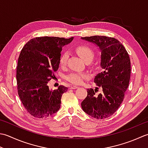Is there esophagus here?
<instances>
[{"label":"esophagus","instance_id":"obj_1","mask_svg":"<svg viewBox=\"0 0 148 148\" xmlns=\"http://www.w3.org/2000/svg\"><path fill=\"white\" fill-rule=\"evenodd\" d=\"M77 88H78V86H70L71 89H76Z\"/></svg>","mask_w":148,"mask_h":148}]
</instances>
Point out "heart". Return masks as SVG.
Wrapping results in <instances>:
<instances>
[{
  "label": "heart",
  "instance_id": "b5f03b06",
  "mask_svg": "<svg viewBox=\"0 0 148 148\" xmlns=\"http://www.w3.org/2000/svg\"><path fill=\"white\" fill-rule=\"evenodd\" d=\"M76 52L82 59L86 61H91L94 57V52L88 46L81 45L76 48ZM69 58V53L67 51H64L61 54L59 59V63L61 66H66ZM89 77V74L86 72H72L65 76V79L70 83L74 85H81Z\"/></svg>",
  "mask_w": 148,
  "mask_h": 148
}]
</instances>
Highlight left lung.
<instances>
[{
  "label": "left lung",
  "mask_w": 148,
  "mask_h": 148,
  "mask_svg": "<svg viewBox=\"0 0 148 148\" xmlns=\"http://www.w3.org/2000/svg\"><path fill=\"white\" fill-rule=\"evenodd\" d=\"M83 40L94 43L101 52L102 71L94 78V82L103 91L88 88L86 97L82 102L83 111L97 119L108 118L119 108L128 87L131 62L124 45L115 38L105 36L82 37Z\"/></svg>",
  "instance_id": "obj_1"
}]
</instances>
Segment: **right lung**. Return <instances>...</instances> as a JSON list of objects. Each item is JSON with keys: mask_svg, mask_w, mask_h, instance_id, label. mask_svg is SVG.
Segmentation results:
<instances>
[{"mask_svg": "<svg viewBox=\"0 0 148 148\" xmlns=\"http://www.w3.org/2000/svg\"><path fill=\"white\" fill-rule=\"evenodd\" d=\"M73 37H36L22 48L16 67L17 89L23 105L33 117L43 119L59 110L62 94L67 87L49 90L48 83L59 68L62 47Z\"/></svg>", "mask_w": 148, "mask_h": 148, "instance_id": "1", "label": "right lung"}]
</instances>
